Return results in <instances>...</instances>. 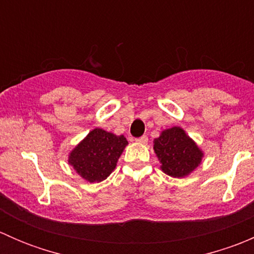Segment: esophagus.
Here are the masks:
<instances>
[{
    "instance_id": "1",
    "label": "esophagus",
    "mask_w": 254,
    "mask_h": 254,
    "mask_svg": "<svg viewBox=\"0 0 254 254\" xmlns=\"http://www.w3.org/2000/svg\"><path fill=\"white\" fill-rule=\"evenodd\" d=\"M136 141H137V142H140V143H147V141H148V137L146 136V135H142V136L137 137Z\"/></svg>"
}]
</instances>
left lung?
<instances>
[{"label":"left lung","mask_w":254,"mask_h":254,"mask_svg":"<svg viewBox=\"0 0 254 254\" xmlns=\"http://www.w3.org/2000/svg\"><path fill=\"white\" fill-rule=\"evenodd\" d=\"M153 150L163 172L175 178L188 176L200 165L203 157L196 143L178 127L161 132L153 141Z\"/></svg>","instance_id":"1"}]
</instances>
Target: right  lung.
I'll return each mask as SVG.
<instances>
[{
  "label": "right lung",
  "mask_w": 254,
  "mask_h": 254,
  "mask_svg": "<svg viewBox=\"0 0 254 254\" xmlns=\"http://www.w3.org/2000/svg\"><path fill=\"white\" fill-rule=\"evenodd\" d=\"M127 145L124 135L117 136L97 127L71 151L68 163L86 181L102 182L114 171Z\"/></svg>",
  "instance_id": "obj_1"
}]
</instances>
